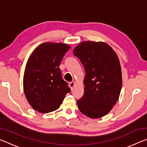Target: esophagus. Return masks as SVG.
Masks as SVG:
<instances>
[{
	"label": "esophagus",
	"instance_id": "esophagus-1",
	"mask_svg": "<svg viewBox=\"0 0 147 147\" xmlns=\"http://www.w3.org/2000/svg\"><path fill=\"white\" fill-rule=\"evenodd\" d=\"M69 87H70V88H71V90H73V88L74 87V86H75V82H74V81L71 82H70V83L69 84Z\"/></svg>",
	"mask_w": 147,
	"mask_h": 147
}]
</instances>
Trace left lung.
Masks as SVG:
<instances>
[{
	"instance_id": "1",
	"label": "left lung",
	"mask_w": 147,
	"mask_h": 147,
	"mask_svg": "<svg viewBox=\"0 0 147 147\" xmlns=\"http://www.w3.org/2000/svg\"><path fill=\"white\" fill-rule=\"evenodd\" d=\"M86 72L84 93L77 100L79 110L92 119L108 114L119 98L122 72L118 56L104 42L83 41L74 48Z\"/></svg>"
}]
</instances>
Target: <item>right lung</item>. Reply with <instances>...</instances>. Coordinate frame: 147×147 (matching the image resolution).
Instances as JSON below:
<instances>
[{"instance_id": "add662e5", "label": "right lung", "mask_w": 147, "mask_h": 147, "mask_svg": "<svg viewBox=\"0 0 147 147\" xmlns=\"http://www.w3.org/2000/svg\"><path fill=\"white\" fill-rule=\"evenodd\" d=\"M71 46L46 42L32 52L23 76L24 94L35 110L49 113L58 109L70 91L62 79L59 65Z\"/></svg>"}]
</instances>
